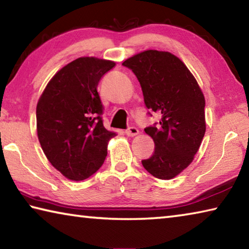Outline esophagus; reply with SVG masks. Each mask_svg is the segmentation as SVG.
I'll return each mask as SVG.
<instances>
[{"mask_svg":"<svg viewBox=\"0 0 249 249\" xmlns=\"http://www.w3.org/2000/svg\"><path fill=\"white\" fill-rule=\"evenodd\" d=\"M138 133H140V130H138L136 127H134V126L128 127L125 130V134L127 135V136H136V135H138Z\"/></svg>","mask_w":249,"mask_h":249,"instance_id":"1","label":"esophagus"}]
</instances>
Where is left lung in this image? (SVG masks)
<instances>
[{
	"label": "left lung",
	"instance_id": "8db88e82",
	"mask_svg": "<svg viewBox=\"0 0 249 249\" xmlns=\"http://www.w3.org/2000/svg\"><path fill=\"white\" fill-rule=\"evenodd\" d=\"M122 65L137 77L146 107L160 115L159 123L145 128L155 151L142 166L158 179L175 178L192 162L204 137V95L187 66L168 52L145 50Z\"/></svg>",
	"mask_w": 249,
	"mask_h": 249
}]
</instances>
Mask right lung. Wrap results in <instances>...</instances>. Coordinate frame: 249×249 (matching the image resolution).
<instances>
[{
    "label": "right lung",
    "mask_w": 249,
    "mask_h": 249,
    "mask_svg": "<svg viewBox=\"0 0 249 249\" xmlns=\"http://www.w3.org/2000/svg\"><path fill=\"white\" fill-rule=\"evenodd\" d=\"M114 61L81 57L53 75L36 107L37 135L49 162L66 178H89L103 165L114 132L103 126L98 93Z\"/></svg>",
    "instance_id": "add662e5"
}]
</instances>
